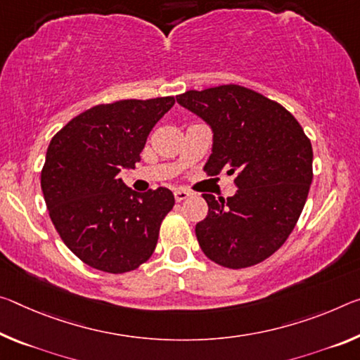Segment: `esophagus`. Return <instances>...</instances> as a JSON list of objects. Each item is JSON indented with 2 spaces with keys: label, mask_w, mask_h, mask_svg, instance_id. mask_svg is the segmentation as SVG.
Instances as JSON below:
<instances>
[{
  "label": "esophagus",
  "mask_w": 360,
  "mask_h": 360,
  "mask_svg": "<svg viewBox=\"0 0 360 360\" xmlns=\"http://www.w3.org/2000/svg\"><path fill=\"white\" fill-rule=\"evenodd\" d=\"M187 197H191V192H187V191H184V189H178V191H174V198H176V202H182V200H186Z\"/></svg>",
  "instance_id": "obj_1"
}]
</instances>
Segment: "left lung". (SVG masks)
<instances>
[{
	"mask_svg": "<svg viewBox=\"0 0 360 360\" xmlns=\"http://www.w3.org/2000/svg\"><path fill=\"white\" fill-rule=\"evenodd\" d=\"M213 129L205 171L236 174L237 193H203L208 214L195 226L202 252L229 269L258 264L287 240L312 182V146L287 108L240 84L176 96Z\"/></svg>",
	"mask_w": 360,
	"mask_h": 360,
	"instance_id": "left-lung-1",
	"label": "left lung"
}]
</instances>
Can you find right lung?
I'll return each instance as SVG.
<instances>
[{
  "instance_id": "right-lung-1",
  "label": "right lung",
  "mask_w": 360,
  "mask_h": 360,
  "mask_svg": "<svg viewBox=\"0 0 360 360\" xmlns=\"http://www.w3.org/2000/svg\"><path fill=\"white\" fill-rule=\"evenodd\" d=\"M173 105V96L99 104L51 139L41 169L44 202L62 242L84 264L123 274L152 256L173 192L136 193L118 173L134 168L147 136Z\"/></svg>"
}]
</instances>
